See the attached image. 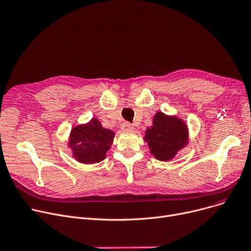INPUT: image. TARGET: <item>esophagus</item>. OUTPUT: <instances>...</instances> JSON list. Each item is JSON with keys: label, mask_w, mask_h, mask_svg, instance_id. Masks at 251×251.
Masks as SVG:
<instances>
[{"label": "esophagus", "mask_w": 251, "mask_h": 251, "mask_svg": "<svg viewBox=\"0 0 251 251\" xmlns=\"http://www.w3.org/2000/svg\"><path fill=\"white\" fill-rule=\"evenodd\" d=\"M132 128H134V126H132V125L128 122H124L122 125V129L124 130H130Z\"/></svg>", "instance_id": "obj_1"}]
</instances>
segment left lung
I'll return each instance as SVG.
<instances>
[{"label": "left lung", "mask_w": 251, "mask_h": 251, "mask_svg": "<svg viewBox=\"0 0 251 251\" xmlns=\"http://www.w3.org/2000/svg\"><path fill=\"white\" fill-rule=\"evenodd\" d=\"M187 135V127L181 120L157 112L153 126L146 129L145 141L156 159L168 161L186 146Z\"/></svg>", "instance_id": "1"}]
</instances>
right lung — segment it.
I'll list each match as a JSON object with an SVG mask.
<instances>
[{
	"mask_svg": "<svg viewBox=\"0 0 251 251\" xmlns=\"http://www.w3.org/2000/svg\"><path fill=\"white\" fill-rule=\"evenodd\" d=\"M113 138L112 130L103 127L97 119H92L88 124L72 129L69 147L77 161L84 164H93L105 158Z\"/></svg>",
	"mask_w": 251,
	"mask_h": 251,
	"instance_id": "obj_1",
	"label": "right lung"
}]
</instances>
